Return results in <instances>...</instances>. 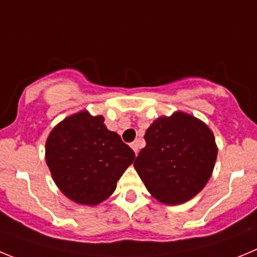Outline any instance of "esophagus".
<instances>
[{"label":"esophagus","instance_id":"esophagus-1","mask_svg":"<svg viewBox=\"0 0 257 257\" xmlns=\"http://www.w3.org/2000/svg\"><path fill=\"white\" fill-rule=\"evenodd\" d=\"M131 147L133 149L134 154L138 155V151H140V150H138L140 149V141H134V142L131 145Z\"/></svg>","mask_w":257,"mask_h":257}]
</instances>
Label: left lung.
<instances>
[{"mask_svg": "<svg viewBox=\"0 0 257 257\" xmlns=\"http://www.w3.org/2000/svg\"><path fill=\"white\" fill-rule=\"evenodd\" d=\"M145 141L134 168L156 200L179 205L206 186L218 147L203 121L182 111L160 116L146 131Z\"/></svg>", "mask_w": 257, "mask_h": 257, "instance_id": "left-lung-1", "label": "left lung"}]
</instances>
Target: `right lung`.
Here are the masks:
<instances>
[{
	"label": "right lung",
	"mask_w": 257,
	"mask_h": 257,
	"mask_svg": "<svg viewBox=\"0 0 257 257\" xmlns=\"http://www.w3.org/2000/svg\"><path fill=\"white\" fill-rule=\"evenodd\" d=\"M103 116L80 111L57 124L46 142V163L60 191L94 206L114 193L133 163V150L103 124Z\"/></svg>",
	"instance_id": "1"
}]
</instances>
